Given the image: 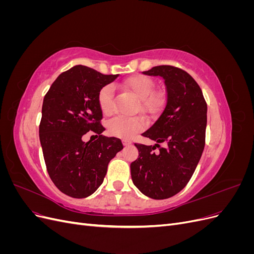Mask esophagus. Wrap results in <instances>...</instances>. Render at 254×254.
Here are the masks:
<instances>
[{
	"label": "esophagus",
	"instance_id": "obj_1",
	"mask_svg": "<svg viewBox=\"0 0 254 254\" xmlns=\"http://www.w3.org/2000/svg\"><path fill=\"white\" fill-rule=\"evenodd\" d=\"M123 144H124V146H129V145H131V141L123 140Z\"/></svg>",
	"mask_w": 254,
	"mask_h": 254
}]
</instances>
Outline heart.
<instances>
[{
    "mask_svg": "<svg viewBox=\"0 0 254 254\" xmlns=\"http://www.w3.org/2000/svg\"><path fill=\"white\" fill-rule=\"evenodd\" d=\"M124 87L140 98L142 111L155 114L162 108L165 96L160 91H153L155 81L148 76L134 75L124 81ZM97 102L102 112L105 115H110L114 109V89L112 86H105L98 92ZM145 127V122L141 118H124L117 117L107 123V131L109 134L130 139L137 132L142 131Z\"/></svg>",
    "mask_w": 254,
    "mask_h": 254,
    "instance_id": "obj_1",
    "label": "heart"
}]
</instances>
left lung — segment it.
Returning <instances> with one entry per match:
<instances>
[{
  "instance_id": "1",
  "label": "left lung",
  "mask_w": 254,
  "mask_h": 254,
  "mask_svg": "<svg viewBox=\"0 0 254 254\" xmlns=\"http://www.w3.org/2000/svg\"><path fill=\"white\" fill-rule=\"evenodd\" d=\"M143 74L164 78L166 101L155 124L142 133L157 144H134L139 158L130 164L131 178L144 195L166 199L186 188L201 158L207 107L199 84L182 68L158 65Z\"/></svg>"
}]
</instances>
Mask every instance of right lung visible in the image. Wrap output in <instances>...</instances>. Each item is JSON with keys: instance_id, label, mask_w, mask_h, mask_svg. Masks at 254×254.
I'll return each mask as SVG.
<instances>
[{"instance_id": "add662e5", "label": "right lung", "mask_w": 254, "mask_h": 254, "mask_svg": "<svg viewBox=\"0 0 254 254\" xmlns=\"http://www.w3.org/2000/svg\"><path fill=\"white\" fill-rule=\"evenodd\" d=\"M118 76L75 65L61 73L44 96L39 125L43 157L50 178L67 196L93 194L111 159L124 147L118 137L102 134L103 112L97 102L99 90ZM88 131L99 139L83 142L82 136Z\"/></svg>"}]
</instances>
